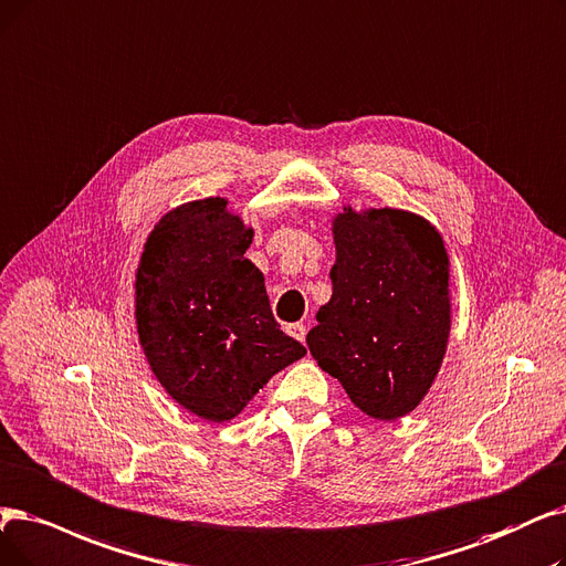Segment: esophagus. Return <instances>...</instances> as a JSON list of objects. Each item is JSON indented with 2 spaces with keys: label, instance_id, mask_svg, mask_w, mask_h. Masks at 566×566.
<instances>
[{
  "label": "esophagus",
  "instance_id": "obj_1",
  "mask_svg": "<svg viewBox=\"0 0 566 566\" xmlns=\"http://www.w3.org/2000/svg\"><path fill=\"white\" fill-rule=\"evenodd\" d=\"M286 333L293 337V339H298V342H305V335H307V328H305V324H289L286 326Z\"/></svg>",
  "mask_w": 566,
  "mask_h": 566
}]
</instances>
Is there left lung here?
<instances>
[{
	"instance_id": "8db88e82",
	"label": "left lung",
	"mask_w": 566,
	"mask_h": 566,
	"mask_svg": "<svg viewBox=\"0 0 566 566\" xmlns=\"http://www.w3.org/2000/svg\"><path fill=\"white\" fill-rule=\"evenodd\" d=\"M333 296L316 312L307 347L352 402L398 421L423 402L451 337V256L426 217L402 208H352L331 217Z\"/></svg>"
}]
</instances>
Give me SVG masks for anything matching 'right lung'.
Here are the masks:
<instances>
[{
    "instance_id": "add662e5",
    "label": "right lung",
    "mask_w": 566,
    "mask_h": 566,
    "mask_svg": "<svg viewBox=\"0 0 566 566\" xmlns=\"http://www.w3.org/2000/svg\"><path fill=\"white\" fill-rule=\"evenodd\" d=\"M254 229L224 196L187 201L147 233L134 277L140 349L182 409L224 423L307 349L275 322L261 270L244 259Z\"/></svg>"
}]
</instances>
